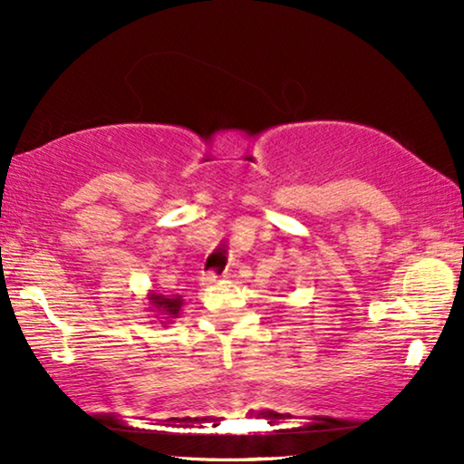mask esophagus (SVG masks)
<instances>
[{
	"label": "esophagus",
	"instance_id": "34e87169",
	"mask_svg": "<svg viewBox=\"0 0 464 464\" xmlns=\"http://www.w3.org/2000/svg\"><path fill=\"white\" fill-rule=\"evenodd\" d=\"M221 276H226V275H215V272H202L200 281H202V285H213V283H218Z\"/></svg>",
	"mask_w": 464,
	"mask_h": 464
}]
</instances>
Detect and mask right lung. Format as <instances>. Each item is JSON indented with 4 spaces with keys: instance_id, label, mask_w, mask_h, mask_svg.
<instances>
[{
    "instance_id": "right-lung-1",
    "label": "right lung",
    "mask_w": 464,
    "mask_h": 464,
    "mask_svg": "<svg viewBox=\"0 0 464 464\" xmlns=\"http://www.w3.org/2000/svg\"><path fill=\"white\" fill-rule=\"evenodd\" d=\"M148 300H150V313H154V316L162 323V325H167V323L177 319L183 306L181 295H164V294H156V291H151Z\"/></svg>"
}]
</instances>
